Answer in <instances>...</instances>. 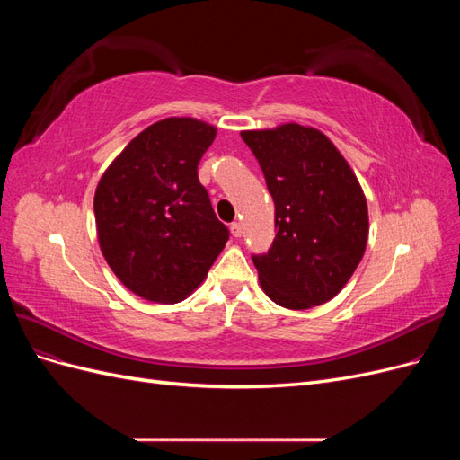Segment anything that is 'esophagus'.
<instances>
[{"instance_id": "esophagus-1", "label": "esophagus", "mask_w": 460, "mask_h": 460, "mask_svg": "<svg viewBox=\"0 0 460 460\" xmlns=\"http://www.w3.org/2000/svg\"><path fill=\"white\" fill-rule=\"evenodd\" d=\"M230 232H232V235H234V238H242V234H243V228H242V225H240V222H232V225H230Z\"/></svg>"}]
</instances>
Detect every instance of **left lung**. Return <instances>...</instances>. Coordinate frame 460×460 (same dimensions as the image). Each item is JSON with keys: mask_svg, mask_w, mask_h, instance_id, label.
<instances>
[{"mask_svg": "<svg viewBox=\"0 0 460 460\" xmlns=\"http://www.w3.org/2000/svg\"><path fill=\"white\" fill-rule=\"evenodd\" d=\"M276 208L269 253L253 255L276 305L305 311L336 297L368 240V207L353 169L328 137L297 122L243 130Z\"/></svg>", "mask_w": 460, "mask_h": 460, "instance_id": "1", "label": "left lung"}]
</instances>
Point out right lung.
Returning <instances> with one entry per match:
<instances>
[{"mask_svg":"<svg viewBox=\"0 0 460 460\" xmlns=\"http://www.w3.org/2000/svg\"><path fill=\"white\" fill-rule=\"evenodd\" d=\"M217 128L190 117L151 124L107 166L93 196L102 253L132 294L178 303L228 242L198 164Z\"/></svg>","mask_w":460,"mask_h":460,"instance_id":"add662e5","label":"right lung"}]
</instances>
